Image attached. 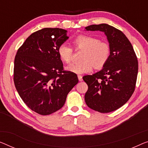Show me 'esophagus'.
<instances>
[{
	"label": "esophagus",
	"mask_w": 148,
	"mask_h": 148,
	"mask_svg": "<svg viewBox=\"0 0 148 148\" xmlns=\"http://www.w3.org/2000/svg\"><path fill=\"white\" fill-rule=\"evenodd\" d=\"M78 80L79 81H82V75H78Z\"/></svg>",
	"instance_id": "obj_1"
}]
</instances>
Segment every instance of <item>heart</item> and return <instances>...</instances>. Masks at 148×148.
I'll return each mask as SVG.
<instances>
[{"mask_svg": "<svg viewBox=\"0 0 148 148\" xmlns=\"http://www.w3.org/2000/svg\"><path fill=\"white\" fill-rule=\"evenodd\" d=\"M76 50H84L79 62H72L66 66L68 71L76 74H84L91 72L93 66L101 69L106 64L110 57V47L105 42L100 41L98 38L88 34H80L72 40ZM58 54L60 60L69 63L73 56V49L67 44L59 46Z\"/></svg>", "mask_w": 148, "mask_h": 148, "instance_id": "1", "label": "heart"}]
</instances>
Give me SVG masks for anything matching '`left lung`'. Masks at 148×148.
I'll use <instances>...</instances> for the list:
<instances>
[{"label":"left lung","instance_id":"left-lung-1","mask_svg":"<svg viewBox=\"0 0 148 148\" xmlns=\"http://www.w3.org/2000/svg\"><path fill=\"white\" fill-rule=\"evenodd\" d=\"M85 28L103 32L110 44V57L102 70L83 77L88 86L84 96L88 106L101 113H108L122 107L133 94L138 72L137 56L121 30L107 24Z\"/></svg>","mask_w":148,"mask_h":148}]
</instances>
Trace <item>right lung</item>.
<instances>
[{"instance_id": "1", "label": "right lung", "mask_w": 148, "mask_h": 148, "mask_svg": "<svg viewBox=\"0 0 148 148\" xmlns=\"http://www.w3.org/2000/svg\"><path fill=\"white\" fill-rule=\"evenodd\" d=\"M67 30L45 28L32 33L14 58V83L26 105L46 116L60 110L78 82L77 75L64 70L59 46L68 38Z\"/></svg>"}]
</instances>
